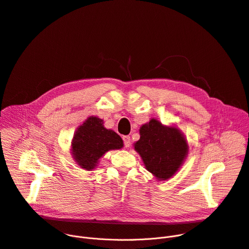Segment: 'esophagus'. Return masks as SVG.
Returning <instances> with one entry per match:
<instances>
[{
    "label": "esophagus",
    "instance_id": "34e87169",
    "mask_svg": "<svg viewBox=\"0 0 249 249\" xmlns=\"http://www.w3.org/2000/svg\"><path fill=\"white\" fill-rule=\"evenodd\" d=\"M123 141H124V144L125 147H128L130 145V138L128 136L123 137Z\"/></svg>",
    "mask_w": 249,
    "mask_h": 249
}]
</instances>
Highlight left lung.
I'll list each match as a JSON object with an SVG mask.
<instances>
[{"label":"left lung","instance_id":"obj_1","mask_svg":"<svg viewBox=\"0 0 249 249\" xmlns=\"http://www.w3.org/2000/svg\"><path fill=\"white\" fill-rule=\"evenodd\" d=\"M141 139L135 149L142 157L145 168L158 179L165 180L173 177L183 162L188 145L176 127L162 125L152 119L142 125Z\"/></svg>","mask_w":249,"mask_h":249}]
</instances>
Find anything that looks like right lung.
<instances>
[{
	"label": "right lung",
	"mask_w": 249,
	"mask_h": 249,
	"mask_svg": "<svg viewBox=\"0 0 249 249\" xmlns=\"http://www.w3.org/2000/svg\"><path fill=\"white\" fill-rule=\"evenodd\" d=\"M103 120L89 117L76 129L71 143V152L78 164L91 170L98 160L110 149L124 146L122 138L111 129L104 127Z\"/></svg>",
	"instance_id": "add662e5"
}]
</instances>
